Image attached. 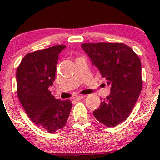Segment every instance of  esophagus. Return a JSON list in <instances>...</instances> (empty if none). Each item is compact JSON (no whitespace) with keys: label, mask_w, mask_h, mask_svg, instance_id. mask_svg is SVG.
I'll return each mask as SVG.
<instances>
[{"label":"esophagus","mask_w":160,"mask_h":160,"mask_svg":"<svg viewBox=\"0 0 160 160\" xmlns=\"http://www.w3.org/2000/svg\"><path fill=\"white\" fill-rule=\"evenodd\" d=\"M84 98V95H76V96L74 97V99L75 100H77V101H78V100H80V99H82Z\"/></svg>","instance_id":"1"}]
</instances>
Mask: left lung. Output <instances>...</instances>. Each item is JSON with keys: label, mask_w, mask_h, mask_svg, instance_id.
Segmentation results:
<instances>
[{"label": "left lung", "mask_w": 160, "mask_h": 160, "mask_svg": "<svg viewBox=\"0 0 160 160\" xmlns=\"http://www.w3.org/2000/svg\"><path fill=\"white\" fill-rule=\"evenodd\" d=\"M81 47L111 86V94L93 115L104 126L115 127L128 118L142 89L140 58L124 43H85Z\"/></svg>", "instance_id": "obj_1"}]
</instances>
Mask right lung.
<instances>
[{
    "mask_svg": "<svg viewBox=\"0 0 160 160\" xmlns=\"http://www.w3.org/2000/svg\"><path fill=\"white\" fill-rule=\"evenodd\" d=\"M65 45L29 52L16 71L17 95L25 113L38 127L55 133L65 126L72 103L56 99L49 90L52 85L58 54Z\"/></svg>",
    "mask_w": 160,
    "mask_h": 160,
    "instance_id": "obj_1",
    "label": "right lung"
}]
</instances>
